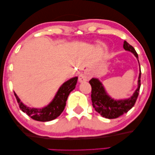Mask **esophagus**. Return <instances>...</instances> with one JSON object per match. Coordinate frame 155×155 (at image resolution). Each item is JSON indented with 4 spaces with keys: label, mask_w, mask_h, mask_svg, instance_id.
I'll return each mask as SVG.
<instances>
[{
    "label": "esophagus",
    "mask_w": 155,
    "mask_h": 155,
    "mask_svg": "<svg viewBox=\"0 0 155 155\" xmlns=\"http://www.w3.org/2000/svg\"><path fill=\"white\" fill-rule=\"evenodd\" d=\"M89 79H90L89 76L85 73H82L79 75V77H78V81H79L80 83H83V82L88 81Z\"/></svg>",
    "instance_id": "1"
}]
</instances>
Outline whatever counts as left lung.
Segmentation results:
<instances>
[{
    "label": "left lung",
    "mask_w": 155,
    "mask_h": 155,
    "mask_svg": "<svg viewBox=\"0 0 155 155\" xmlns=\"http://www.w3.org/2000/svg\"><path fill=\"white\" fill-rule=\"evenodd\" d=\"M123 48L126 51L132 52L137 58L139 59L135 49L128 44L126 41H124ZM140 75L141 71L140 68L139 80H138V88L133 94V96L127 99L117 101L114 100L113 98L108 96L105 91L103 84L101 83L99 80L97 78H92L89 81V83L92 87L91 100L92 103H93L92 104H93L95 110L99 113L102 117L109 118V119L117 118L124 113H127L128 110L133 108V107H134L137 97L139 96L140 87Z\"/></svg>",
    "instance_id": "1"
}]
</instances>
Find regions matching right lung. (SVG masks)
<instances>
[{
    "instance_id": "add662e5",
    "label": "right lung",
    "mask_w": 155,
    "mask_h": 155,
    "mask_svg": "<svg viewBox=\"0 0 155 155\" xmlns=\"http://www.w3.org/2000/svg\"><path fill=\"white\" fill-rule=\"evenodd\" d=\"M78 77H76L62 84L51 103L47 107L42 108L28 107L21 102V100L15 93V95L20 108L28 116L37 121H50L57 118L64 110L66 106V101L71 92L74 89Z\"/></svg>"
}]
</instances>
